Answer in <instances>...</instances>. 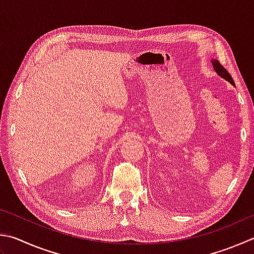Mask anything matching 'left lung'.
<instances>
[{
    "label": "left lung",
    "mask_w": 254,
    "mask_h": 254,
    "mask_svg": "<svg viewBox=\"0 0 254 254\" xmlns=\"http://www.w3.org/2000/svg\"><path fill=\"white\" fill-rule=\"evenodd\" d=\"M212 64H213L214 70L216 71V73H218V74H219L220 76H222L223 79L229 81L230 83H231L232 85H234V81H233V79H232V76L230 75V73L227 71V68H224V67L222 66V64H221V63L218 61V60H212Z\"/></svg>",
    "instance_id": "1"
}]
</instances>
